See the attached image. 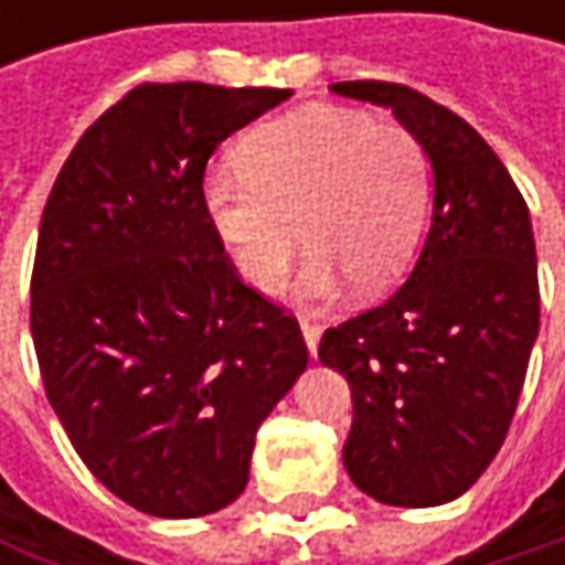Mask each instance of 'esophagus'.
Listing matches in <instances>:
<instances>
[{
	"label": "esophagus",
	"mask_w": 565,
	"mask_h": 565,
	"mask_svg": "<svg viewBox=\"0 0 565 565\" xmlns=\"http://www.w3.org/2000/svg\"><path fill=\"white\" fill-rule=\"evenodd\" d=\"M300 333H303V343H307V353L310 356H317V347H320V323H313V320H307V317H300Z\"/></svg>",
	"instance_id": "1"
}]
</instances>
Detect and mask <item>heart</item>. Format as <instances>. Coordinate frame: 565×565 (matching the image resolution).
<instances>
[{"label":"heart","mask_w":565,"mask_h":565,"mask_svg":"<svg viewBox=\"0 0 565 565\" xmlns=\"http://www.w3.org/2000/svg\"><path fill=\"white\" fill-rule=\"evenodd\" d=\"M238 163L242 170L205 175L202 209L252 290L281 287L300 238L310 255L294 294L313 303L340 297L347 281L376 294L412 265L431 175L405 127L353 107L307 104L255 127L238 143Z\"/></svg>","instance_id":"obj_1"}]
</instances>
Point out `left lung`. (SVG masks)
Instances as JSON below:
<instances>
[{
    "mask_svg": "<svg viewBox=\"0 0 565 565\" xmlns=\"http://www.w3.org/2000/svg\"><path fill=\"white\" fill-rule=\"evenodd\" d=\"M333 94L390 107L431 167V228L393 297L320 340L343 373L353 425L343 465L393 508L461 498L494 461L540 333L530 212L484 137L390 81H340Z\"/></svg>",
    "mask_w": 565,
    "mask_h": 565,
    "instance_id": "8db88e82",
    "label": "left lung"
}]
</instances>
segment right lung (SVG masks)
Segmentation results:
<instances>
[{
	"label": "right lung",
	"mask_w": 565,
	"mask_h": 565,
	"mask_svg": "<svg viewBox=\"0 0 565 565\" xmlns=\"http://www.w3.org/2000/svg\"><path fill=\"white\" fill-rule=\"evenodd\" d=\"M287 97L140 84L84 130L42 212L45 393L90 475L150 516L228 508L262 422L307 370L297 320L238 281L202 209L215 147Z\"/></svg>",
	"instance_id": "add662e5"
}]
</instances>
